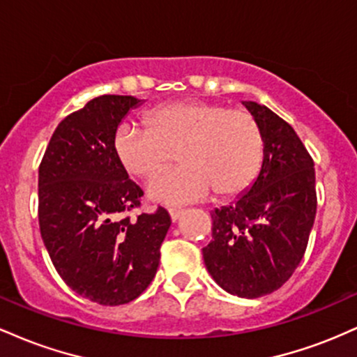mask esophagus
<instances>
[{
	"mask_svg": "<svg viewBox=\"0 0 357 357\" xmlns=\"http://www.w3.org/2000/svg\"><path fill=\"white\" fill-rule=\"evenodd\" d=\"M169 216H171V221H178L179 218H181L183 215V210H178V208H169Z\"/></svg>",
	"mask_w": 357,
	"mask_h": 357,
	"instance_id": "obj_1",
	"label": "esophagus"
}]
</instances>
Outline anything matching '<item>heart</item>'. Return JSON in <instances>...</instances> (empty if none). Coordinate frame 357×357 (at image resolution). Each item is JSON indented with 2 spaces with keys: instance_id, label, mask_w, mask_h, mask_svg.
Instances as JSON below:
<instances>
[{
  "instance_id": "obj_1",
  "label": "heart",
  "mask_w": 357,
  "mask_h": 357,
  "mask_svg": "<svg viewBox=\"0 0 357 357\" xmlns=\"http://www.w3.org/2000/svg\"><path fill=\"white\" fill-rule=\"evenodd\" d=\"M144 124L147 130L132 122L119 126L114 153L136 178H151L174 155L183 162L149 183L154 203L186 204L211 191L230 198L247 191L261 167L264 134L247 110L179 100L151 109Z\"/></svg>"
}]
</instances>
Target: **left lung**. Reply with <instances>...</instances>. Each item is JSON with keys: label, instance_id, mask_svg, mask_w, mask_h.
<instances>
[{"label": "left lung", "instance_id": "obj_1", "mask_svg": "<svg viewBox=\"0 0 357 357\" xmlns=\"http://www.w3.org/2000/svg\"><path fill=\"white\" fill-rule=\"evenodd\" d=\"M241 104L264 134V161L247 191L211 211L213 240L203 248L213 280L231 296L257 298L292 277L314 227V161L292 126L265 105Z\"/></svg>", "mask_w": 357, "mask_h": 357}]
</instances>
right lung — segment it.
Returning a JSON list of instances; mask_svg holds the SVG:
<instances>
[{
    "instance_id": "add662e5",
    "label": "right lung",
    "mask_w": 357,
    "mask_h": 357,
    "mask_svg": "<svg viewBox=\"0 0 357 357\" xmlns=\"http://www.w3.org/2000/svg\"><path fill=\"white\" fill-rule=\"evenodd\" d=\"M144 100L100 96L60 122L38 171L40 231L63 282L100 305H121L147 289L171 227L165 208L121 218L142 190L114 153V136Z\"/></svg>"
}]
</instances>
